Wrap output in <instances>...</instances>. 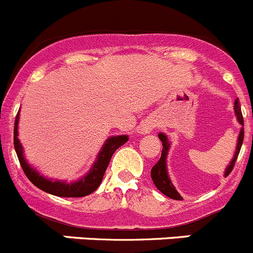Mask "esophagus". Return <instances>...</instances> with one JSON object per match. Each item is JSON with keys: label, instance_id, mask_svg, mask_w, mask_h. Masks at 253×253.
<instances>
[{"label": "esophagus", "instance_id": "esophagus-1", "mask_svg": "<svg viewBox=\"0 0 253 253\" xmlns=\"http://www.w3.org/2000/svg\"><path fill=\"white\" fill-rule=\"evenodd\" d=\"M155 128V123L153 120H148V122L144 123L139 128V133L140 134H150L153 131V129Z\"/></svg>", "mask_w": 253, "mask_h": 253}]
</instances>
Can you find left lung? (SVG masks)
I'll list each match as a JSON object with an SVG mask.
<instances>
[{
    "label": "left lung",
    "instance_id": "obj_1",
    "mask_svg": "<svg viewBox=\"0 0 253 253\" xmlns=\"http://www.w3.org/2000/svg\"><path fill=\"white\" fill-rule=\"evenodd\" d=\"M233 109H235V115H236L237 122L241 124V129H240L239 136H237V143H236V149H235V153H233L232 159L228 163V165L226 167L225 172H223V176H227L233 169V165L236 163V159L239 156L240 150H241L242 143H244V118H242L241 113V104H240L239 98H236L235 100V105H233ZM159 139L163 143V151H161V156L159 159V161L151 169V179H153L154 185L156 186V189L159 191H161L165 196L170 197L172 200H182L181 195L177 192V190L175 189L174 184H172L171 179L169 176V171H168V154H169L170 146H171V143L168 139V135L164 133H159Z\"/></svg>",
    "mask_w": 253,
    "mask_h": 253
}]
</instances>
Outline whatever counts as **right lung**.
I'll use <instances>...</instances> for the list:
<instances>
[{
  "label": "right lung",
  "mask_w": 253,
  "mask_h": 253,
  "mask_svg": "<svg viewBox=\"0 0 253 253\" xmlns=\"http://www.w3.org/2000/svg\"><path fill=\"white\" fill-rule=\"evenodd\" d=\"M18 122H20V112L17 114L16 122H14L13 144L14 150H16V154L18 156V160H20V164L22 167L23 171H25L26 176L28 177V180L35 186H37L42 191L59 197H83L95 191L99 187L100 182H102L104 172L107 170L108 165H109V161L114 151L129 140L128 135L109 136L100 148L97 159L93 163L89 171L77 181L67 182L64 180H53L49 179V177H45L44 175L40 174L32 165L28 164V161L25 158V154H23V146L21 144L20 139H18Z\"/></svg>",
  "instance_id": "1"
}]
</instances>
